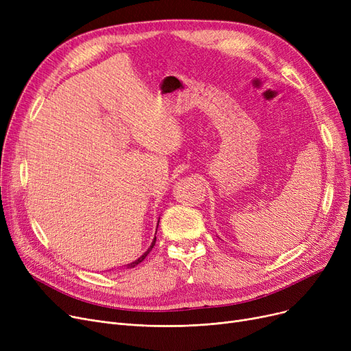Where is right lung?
<instances>
[{
  "label": "right lung",
  "mask_w": 351,
  "mask_h": 351,
  "mask_svg": "<svg viewBox=\"0 0 351 351\" xmlns=\"http://www.w3.org/2000/svg\"><path fill=\"white\" fill-rule=\"evenodd\" d=\"M155 242H156V237H155V239H154V242H152V245H151V247H149V249H147V250H146V252H145V253H143V254H142V256H141V257H139V259H138V261H135V262H132V263H131V265H128V267H135V266H136V265H139V263H141V262H142V261H143V259H145V257H146V256H147V254H149V252H151V250H152V247H154V246H155Z\"/></svg>",
  "instance_id": "obj_1"
}]
</instances>
